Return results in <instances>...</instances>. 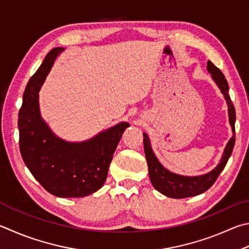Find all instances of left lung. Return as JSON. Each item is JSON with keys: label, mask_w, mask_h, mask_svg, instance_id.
I'll list each match as a JSON object with an SVG mask.
<instances>
[{"label": "left lung", "mask_w": 249, "mask_h": 249, "mask_svg": "<svg viewBox=\"0 0 249 249\" xmlns=\"http://www.w3.org/2000/svg\"><path fill=\"white\" fill-rule=\"evenodd\" d=\"M207 70L211 74L212 79L218 86L221 92L224 96L225 101H227L229 122L232 127L233 136L229 140L227 146H225L219 164L213 170L208 172L206 174L198 176H184L166 170L160 163L159 160L157 159L155 152L152 151L148 135L143 133V149L147 159L149 178H150L153 187L166 197L180 199V198L193 197L205 193L213 185L218 176L224 169V166L227 165L229 158L232 155L235 143V119H236V115H235V107L233 106V102L229 94V84L222 71L212 64L210 61H208L207 63Z\"/></svg>", "instance_id": "8db88e82"}]
</instances>
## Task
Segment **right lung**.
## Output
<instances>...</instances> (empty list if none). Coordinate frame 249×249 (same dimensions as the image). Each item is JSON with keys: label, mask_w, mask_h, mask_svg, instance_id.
<instances>
[{"label": "right lung", "mask_w": 249, "mask_h": 249, "mask_svg": "<svg viewBox=\"0 0 249 249\" xmlns=\"http://www.w3.org/2000/svg\"><path fill=\"white\" fill-rule=\"evenodd\" d=\"M50 51L27 84L18 114L19 149L27 168L50 194L61 198L85 197L105 184L107 171L127 122H121L79 142L57 137L41 117L39 91L58 54Z\"/></svg>", "instance_id": "right-lung-1"}]
</instances>
